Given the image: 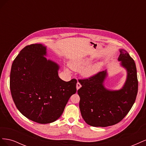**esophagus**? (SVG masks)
<instances>
[{
    "label": "esophagus",
    "mask_w": 146,
    "mask_h": 146,
    "mask_svg": "<svg viewBox=\"0 0 146 146\" xmlns=\"http://www.w3.org/2000/svg\"><path fill=\"white\" fill-rule=\"evenodd\" d=\"M81 85H80V83H79V82H77V85H76V88H77V90H78V89H80V88H81Z\"/></svg>",
    "instance_id": "esophagus-1"
}]
</instances>
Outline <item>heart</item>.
Wrapping results in <instances>:
<instances>
[{"label": "heart", "instance_id": "heart-1", "mask_svg": "<svg viewBox=\"0 0 146 146\" xmlns=\"http://www.w3.org/2000/svg\"><path fill=\"white\" fill-rule=\"evenodd\" d=\"M92 59L90 58L74 60L70 63V68L74 70H80L89 66L92 63ZM102 64L99 63L91 65L89 68L84 70V76L87 77L94 76V75L99 72V70L102 68ZM66 69L67 70V69Z\"/></svg>", "mask_w": 146, "mask_h": 146}]
</instances>
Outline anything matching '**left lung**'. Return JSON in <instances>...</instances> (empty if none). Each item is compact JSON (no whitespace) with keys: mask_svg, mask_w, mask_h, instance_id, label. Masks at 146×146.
Segmentation results:
<instances>
[{"mask_svg":"<svg viewBox=\"0 0 146 146\" xmlns=\"http://www.w3.org/2000/svg\"><path fill=\"white\" fill-rule=\"evenodd\" d=\"M118 61L127 71L126 80L120 90H108L104 85L107 70L88 79L79 80L82 87L77 91L80 98L79 107L87 124L106 127L122 121L134 104L138 93V82L136 64L124 49H119Z\"/></svg>","mask_w":146,"mask_h":146,"instance_id":"left-lung-1","label":"left lung"}]
</instances>
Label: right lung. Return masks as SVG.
<instances>
[{
    "instance_id": "right-lung-1",
    "label": "right lung",
    "mask_w": 146,
    "mask_h": 146,
    "mask_svg": "<svg viewBox=\"0 0 146 146\" xmlns=\"http://www.w3.org/2000/svg\"><path fill=\"white\" fill-rule=\"evenodd\" d=\"M46 56L44 45L27 46L13 61L10 72V90L16 107L25 117L39 123L57 120L77 91L76 79L61 80L60 66Z\"/></svg>"
}]
</instances>
